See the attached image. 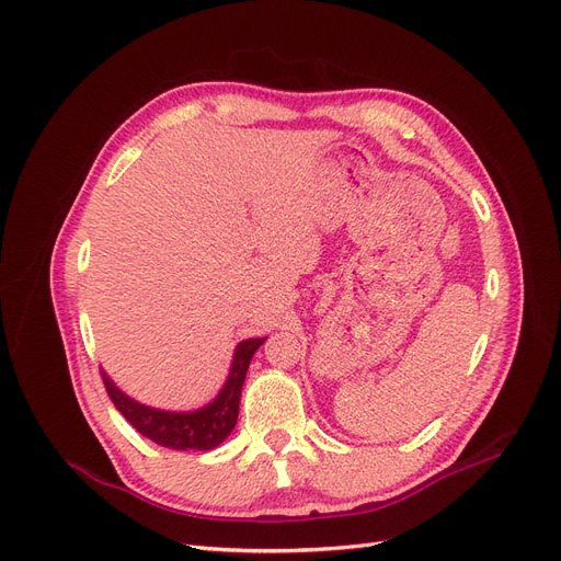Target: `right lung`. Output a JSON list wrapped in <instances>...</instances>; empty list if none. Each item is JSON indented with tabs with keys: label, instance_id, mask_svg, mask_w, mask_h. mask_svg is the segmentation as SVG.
Wrapping results in <instances>:
<instances>
[{
	"label": "right lung",
	"instance_id": "1",
	"mask_svg": "<svg viewBox=\"0 0 561 561\" xmlns=\"http://www.w3.org/2000/svg\"><path fill=\"white\" fill-rule=\"evenodd\" d=\"M263 341L265 336L239 343V347L233 352V362L225 387L220 389L214 402L195 411H163L145 407L117 389L104 370L102 379L115 409L121 411V414L131 423V427H136V432H140L142 436L172 450H214L231 434L236 419H239L243 381L254 352Z\"/></svg>",
	"mask_w": 561,
	"mask_h": 561
}]
</instances>
